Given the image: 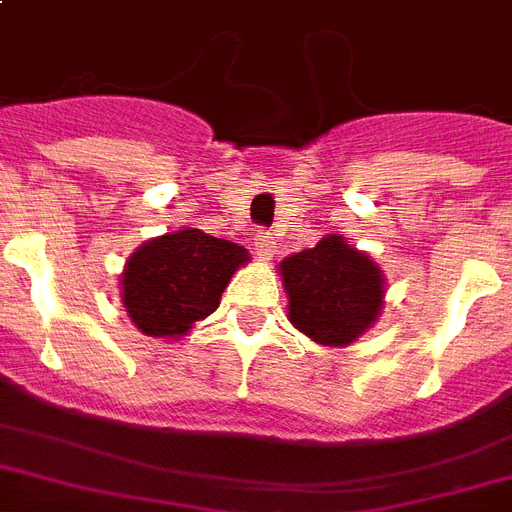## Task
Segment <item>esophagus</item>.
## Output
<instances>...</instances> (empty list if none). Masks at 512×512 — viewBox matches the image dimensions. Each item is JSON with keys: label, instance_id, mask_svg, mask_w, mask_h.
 Returning a JSON list of instances; mask_svg holds the SVG:
<instances>
[{"label": "esophagus", "instance_id": "obj_1", "mask_svg": "<svg viewBox=\"0 0 512 512\" xmlns=\"http://www.w3.org/2000/svg\"><path fill=\"white\" fill-rule=\"evenodd\" d=\"M253 246H256V256H259L261 261L274 259V253H277V240H274V235L269 233V230H256V235H253Z\"/></svg>", "mask_w": 512, "mask_h": 512}]
</instances>
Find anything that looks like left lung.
<instances>
[{
  "instance_id": "left-lung-1",
  "label": "left lung",
  "mask_w": 512,
  "mask_h": 512,
  "mask_svg": "<svg viewBox=\"0 0 512 512\" xmlns=\"http://www.w3.org/2000/svg\"><path fill=\"white\" fill-rule=\"evenodd\" d=\"M287 318L321 347H349L378 321L386 305V277L373 256L349 246L344 235H326L316 248L292 253L279 264Z\"/></svg>"
}]
</instances>
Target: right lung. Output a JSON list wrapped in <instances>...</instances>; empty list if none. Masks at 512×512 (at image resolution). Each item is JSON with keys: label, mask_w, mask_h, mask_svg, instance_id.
Returning <instances> with one entry per match:
<instances>
[{"label": "right lung", "mask_w": 512, "mask_h": 512, "mask_svg": "<svg viewBox=\"0 0 512 512\" xmlns=\"http://www.w3.org/2000/svg\"><path fill=\"white\" fill-rule=\"evenodd\" d=\"M251 253L196 227L157 235L121 272V305L144 336L176 342L217 310L227 282Z\"/></svg>", "instance_id": "obj_1"}]
</instances>
